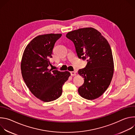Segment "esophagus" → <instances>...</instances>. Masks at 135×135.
Segmentation results:
<instances>
[{"label": "esophagus", "instance_id": "34e87169", "mask_svg": "<svg viewBox=\"0 0 135 135\" xmlns=\"http://www.w3.org/2000/svg\"><path fill=\"white\" fill-rule=\"evenodd\" d=\"M70 74L71 76H75L76 75V73L75 71H70Z\"/></svg>", "mask_w": 135, "mask_h": 135}]
</instances>
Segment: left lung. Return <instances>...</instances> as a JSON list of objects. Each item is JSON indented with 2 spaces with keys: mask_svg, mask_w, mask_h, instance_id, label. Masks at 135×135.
I'll list each match as a JSON object with an SVG mask.
<instances>
[{
  "mask_svg": "<svg viewBox=\"0 0 135 135\" xmlns=\"http://www.w3.org/2000/svg\"><path fill=\"white\" fill-rule=\"evenodd\" d=\"M66 37L74 44L80 59L87 61L85 68L79 70L84 78L78 92L82 97L93 100L99 97L109 86L114 73L112 50L101 33L93 28L69 32Z\"/></svg>",
  "mask_w": 135,
  "mask_h": 135,
  "instance_id": "8db88e82",
  "label": "left lung"
}]
</instances>
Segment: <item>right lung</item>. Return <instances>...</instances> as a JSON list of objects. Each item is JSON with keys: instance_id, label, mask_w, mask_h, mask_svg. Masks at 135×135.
Here are the masks:
<instances>
[{"instance_id": "obj_1", "label": "right lung", "mask_w": 135, "mask_h": 135, "mask_svg": "<svg viewBox=\"0 0 135 135\" xmlns=\"http://www.w3.org/2000/svg\"><path fill=\"white\" fill-rule=\"evenodd\" d=\"M62 34H46L36 37L26 47L21 69L23 79L31 92L39 99L49 102L59 98L62 86L70 73L50 69V62L56 41Z\"/></svg>"}]
</instances>
